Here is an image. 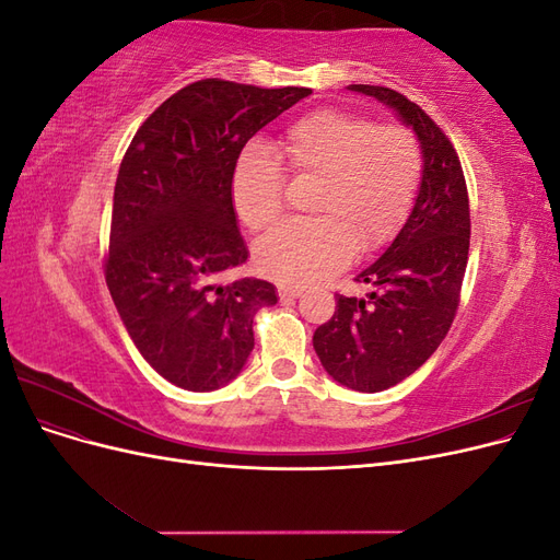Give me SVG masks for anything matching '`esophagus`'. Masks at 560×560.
I'll return each instance as SVG.
<instances>
[{"label": "esophagus", "instance_id": "esophagus-1", "mask_svg": "<svg viewBox=\"0 0 560 560\" xmlns=\"http://www.w3.org/2000/svg\"><path fill=\"white\" fill-rule=\"evenodd\" d=\"M278 294H280V299H296V296L303 294V290H301V287H296V284H280L278 287Z\"/></svg>", "mask_w": 560, "mask_h": 560}]
</instances>
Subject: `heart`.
Masks as SVG:
<instances>
[{
  "label": "heart",
  "mask_w": 560,
  "mask_h": 560,
  "mask_svg": "<svg viewBox=\"0 0 560 560\" xmlns=\"http://www.w3.org/2000/svg\"><path fill=\"white\" fill-rule=\"evenodd\" d=\"M270 151L290 175L317 177L311 202L317 217L270 231L257 245V266L280 282L319 280L346 266L354 249L383 247L406 222L420 189L416 135L358 112L303 114ZM275 162L268 151L249 147L233 167V208L254 231L278 222L284 208V177Z\"/></svg>",
  "instance_id": "obj_1"
}]
</instances>
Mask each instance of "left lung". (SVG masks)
Returning a JSON list of instances; mask_svg holds the SVG:
<instances>
[{"instance_id":"left-lung-1","label":"left lung","mask_w":560,"mask_h":560,"mask_svg":"<svg viewBox=\"0 0 560 560\" xmlns=\"http://www.w3.org/2000/svg\"><path fill=\"white\" fill-rule=\"evenodd\" d=\"M411 126L422 149L416 206L383 257L358 276L376 287L366 299L336 294V311L319 325L313 348L327 374L350 389L381 393L409 378L448 334L469 254V198L455 147L409 97L352 83Z\"/></svg>"}]
</instances>
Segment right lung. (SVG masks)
I'll use <instances>...</instances> for the list:
<instances>
[{
    "mask_svg": "<svg viewBox=\"0 0 560 560\" xmlns=\"http://www.w3.org/2000/svg\"><path fill=\"white\" fill-rule=\"evenodd\" d=\"M311 89L200 79L151 114L118 167L105 280L135 348L159 374L210 393L241 374L252 319L276 287L217 278L245 264L231 175L252 135Z\"/></svg>",
    "mask_w": 560,
    "mask_h": 560,
    "instance_id": "1",
    "label": "right lung"
}]
</instances>
